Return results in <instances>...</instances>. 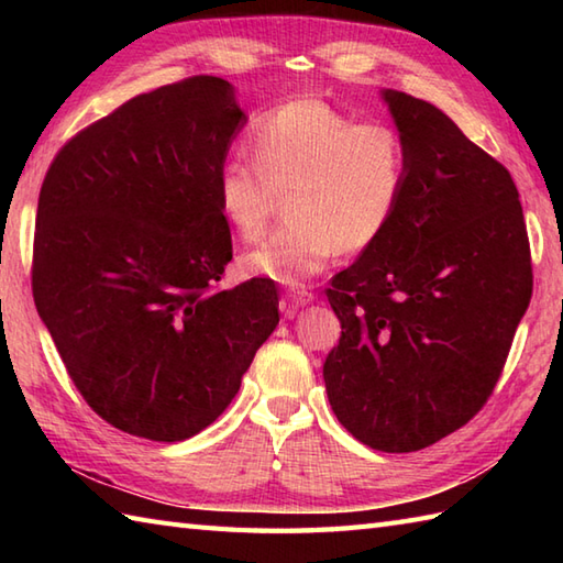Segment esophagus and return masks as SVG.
I'll use <instances>...</instances> for the list:
<instances>
[{
    "instance_id": "obj_1",
    "label": "esophagus",
    "mask_w": 563,
    "mask_h": 563,
    "mask_svg": "<svg viewBox=\"0 0 563 563\" xmlns=\"http://www.w3.org/2000/svg\"><path fill=\"white\" fill-rule=\"evenodd\" d=\"M314 300V292L302 288V285H292V288L285 290V307L288 309H297V307H305Z\"/></svg>"
}]
</instances>
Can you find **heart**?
Here are the masks:
<instances>
[{
	"instance_id": "1",
	"label": "heart",
	"mask_w": 563,
	"mask_h": 563,
	"mask_svg": "<svg viewBox=\"0 0 563 563\" xmlns=\"http://www.w3.org/2000/svg\"><path fill=\"white\" fill-rule=\"evenodd\" d=\"M251 157H230L214 194L222 220L244 242L266 230L285 194V218L239 258L251 278L295 285L345 251L373 246L389 230L409 178L397 128L355 118L319 99L273 106L246 133Z\"/></svg>"
}]
</instances>
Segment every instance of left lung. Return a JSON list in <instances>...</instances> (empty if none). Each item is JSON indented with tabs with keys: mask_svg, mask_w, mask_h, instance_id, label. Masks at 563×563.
I'll return each instance as SVG.
<instances>
[{
	"mask_svg": "<svg viewBox=\"0 0 563 563\" xmlns=\"http://www.w3.org/2000/svg\"><path fill=\"white\" fill-rule=\"evenodd\" d=\"M385 101L409 178L389 230L331 278L341 339L324 382L363 445L416 452L492 397L530 305L532 258L506 166L433 103L391 89Z\"/></svg>",
	"mask_w": 563,
	"mask_h": 563,
	"instance_id": "1",
	"label": "left lung"
}]
</instances>
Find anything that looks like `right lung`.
<instances>
[{"label":"right lung","instance_id":"add662e5","mask_svg":"<svg viewBox=\"0 0 563 563\" xmlns=\"http://www.w3.org/2000/svg\"><path fill=\"white\" fill-rule=\"evenodd\" d=\"M244 123L230 81L188 77L79 130L43 178L35 309L84 401L123 433L208 428L280 319L273 280L220 288L232 234L214 181Z\"/></svg>","mask_w":563,"mask_h":563}]
</instances>
